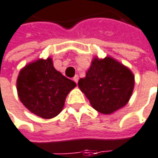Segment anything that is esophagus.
Returning <instances> with one entry per match:
<instances>
[{"label":"esophagus","instance_id":"34e87169","mask_svg":"<svg viewBox=\"0 0 158 158\" xmlns=\"http://www.w3.org/2000/svg\"><path fill=\"white\" fill-rule=\"evenodd\" d=\"M73 80H74L76 83H78V81H79V76H78V75H75L74 78H73Z\"/></svg>","mask_w":158,"mask_h":158}]
</instances>
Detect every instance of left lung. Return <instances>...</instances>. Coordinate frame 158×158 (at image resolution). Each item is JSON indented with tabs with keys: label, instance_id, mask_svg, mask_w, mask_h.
Instances as JSON below:
<instances>
[{
	"label": "left lung",
	"instance_id": "1",
	"mask_svg": "<svg viewBox=\"0 0 158 158\" xmlns=\"http://www.w3.org/2000/svg\"><path fill=\"white\" fill-rule=\"evenodd\" d=\"M134 82L133 73L121 62L111 57H95L78 84L94 109L110 114L129 102Z\"/></svg>",
	"mask_w": 158,
	"mask_h": 158
}]
</instances>
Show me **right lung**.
Listing matches in <instances>:
<instances>
[{
	"label": "right lung",
	"mask_w": 158,
	"mask_h": 158,
	"mask_svg": "<svg viewBox=\"0 0 158 158\" xmlns=\"http://www.w3.org/2000/svg\"><path fill=\"white\" fill-rule=\"evenodd\" d=\"M75 87L74 81L54 69L50 57L27 64L19 71L17 79L21 103L44 119H51L60 114L66 97Z\"/></svg>",
	"instance_id": "right-lung-1"
}]
</instances>
